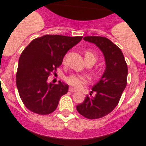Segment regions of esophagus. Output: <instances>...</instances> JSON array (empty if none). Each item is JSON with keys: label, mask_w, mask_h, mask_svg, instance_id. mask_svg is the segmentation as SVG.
Returning <instances> with one entry per match:
<instances>
[{"label": "esophagus", "mask_w": 146, "mask_h": 146, "mask_svg": "<svg viewBox=\"0 0 146 146\" xmlns=\"http://www.w3.org/2000/svg\"><path fill=\"white\" fill-rule=\"evenodd\" d=\"M69 91L70 92H77V90H76V89H73V88H72V87H70L69 88Z\"/></svg>", "instance_id": "34e87169"}]
</instances>
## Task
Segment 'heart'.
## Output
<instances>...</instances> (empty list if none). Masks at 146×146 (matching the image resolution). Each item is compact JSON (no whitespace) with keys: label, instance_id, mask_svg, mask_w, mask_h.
Here are the masks:
<instances>
[{"label":"heart","instance_id":"heart-1","mask_svg":"<svg viewBox=\"0 0 146 146\" xmlns=\"http://www.w3.org/2000/svg\"><path fill=\"white\" fill-rule=\"evenodd\" d=\"M85 61L87 60H94L96 61V57L93 52L90 51H86L84 54ZM88 81V78L86 76H81L78 74H71L68 76L66 78V82L68 84L70 85L73 87L78 89L81 87L84 84H86Z\"/></svg>","mask_w":146,"mask_h":146}]
</instances>
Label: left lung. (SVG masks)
<instances>
[{"label":"left lung","mask_w":146,"mask_h":146,"mask_svg":"<svg viewBox=\"0 0 146 146\" xmlns=\"http://www.w3.org/2000/svg\"><path fill=\"white\" fill-rule=\"evenodd\" d=\"M85 41L94 44L104 56L106 69L101 78L92 86L94 97L86 96L84 101L76 106L78 112L89 119L102 118L116 107L127 86L128 69L121 50L107 38L86 36Z\"/></svg>","instance_id":"obj_1"}]
</instances>
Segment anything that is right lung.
I'll use <instances>...</instances> for the list:
<instances>
[{"instance_id":"add662e5","label":"right lung","mask_w":146,"mask_h":146,"mask_svg":"<svg viewBox=\"0 0 146 146\" xmlns=\"http://www.w3.org/2000/svg\"><path fill=\"white\" fill-rule=\"evenodd\" d=\"M81 36L46 35L34 39L22 52L17 72V87L27 109L47 115L54 111L68 85L48 82L51 72L57 70L67 52L78 44Z\"/></svg>"}]
</instances>
